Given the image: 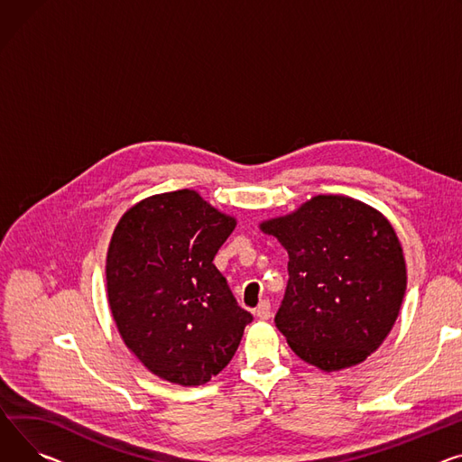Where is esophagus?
I'll use <instances>...</instances> for the list:
<instances>
[{"label": "esophagus", "instance_id": "34e87169", "mask_svg": "<svg viewBox=\"0 0 462 462\" xmlns=\"http://www.w3.org/2000/svg\"><path fill=\"white\" fill-rule=\"evenodd\" d=\"M256 316L260 319H269L271 318V302L269 300H262L258 306H256Z\"/></svg>", "mask_w": 462, "mask_h": 462}]
</instances>
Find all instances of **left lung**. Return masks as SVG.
<instances>
[{
	"label": "left lung",
	"mask_w": 462,
	"mask_h": 462,
	"mask_svg": "<svg viewBox=\"0 0 462 462\" xmlns=\"http://www.w3.org/2000/svg\"><path fill=\"white\" fill-rule=\"evenodd\" d=\"M260 228L290 256L274 323L293 353L337 372L377 351L407 290L402 243L384 215L349 197L318 195Z\"/></svg>",
	"instance_id": "8db88e82"
}]
</instances>
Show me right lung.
<instances>
[{"label": "right lung", "instance_id": "add662e5", "mask_svg": "<svg viewBox=\"0 0 462 462\" xmlns=\"http://www.w3.org/2000/svg\"><path fill=\"white\" fill-rule=\"evenodd\" d=\"M236 219L197 191L153 195L118 221L107 251V299L128 349L174 384L199 386L232 360L253 314L213 258Z\"/></svg>", "mask_w": 462, "mask_h": 462}]
</instances>
